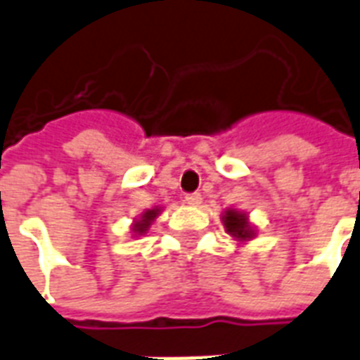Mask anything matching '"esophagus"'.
Segmentation results:
<instances>
[{
    "mask_svg": "<svg viewBox=\"0 0 360 360\" xmlns=\"http://www.w3.org/2000/svg\"><path fill=\"white\" fill-rule=\"evenodd\" d=\"M184 201L188 202L190 207H199L202 201V197H201V193H188V195L184 197Z\"/></svg>",
    "mask_w": 360,
    "mask_h": 360,
    "instance_id": "esophagus-1",
    "label": "esophagus"
}]
</instances>
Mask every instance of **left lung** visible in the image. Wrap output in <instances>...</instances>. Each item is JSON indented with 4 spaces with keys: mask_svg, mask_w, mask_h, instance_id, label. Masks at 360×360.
I'll return each mask as SVG.
<instances>
[{
    "mask_svg": "<svg viewBox=\"0 0 360 360\" xmlns=\"http://www.w3.org/2000/svg\"><path fill=\"white\" fill-rule=\"evenodd\" d=\"M221 224L226 228V233L233 237L235 241L247 243L256 237V229L248 220L247 212L237 209H226L221 214Z\"/></svg>",
    "mask_w": 360,
    "mask_h": 360,
    "instance_id": "left-lung-1",
    "label": "left lung"
}]
</instances>
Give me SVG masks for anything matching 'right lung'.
<instances>
[{"label": "right lung", "mask_w": 360, "mask_h": 360, "mask_svg": "<svg viewBox=\"0 0 360 360\" xmlns=\"http://www.w3.org/2000/svg\"><path fill=\"white\" fill-rule=\"evenodd\" d=\"M161 210H163L161 207L144 210V212L140 214V218H136V220L132 221V226H131L132 235H134V237H140V235L148 233V229H150V226L153 224V220L161 214Z\"/></svg>", "instance_id": "1"}]
</instances>
